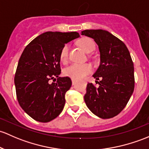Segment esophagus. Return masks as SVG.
<instances>
[{
    "instance_id": "1",
    "label": "esophagus",
    "mask_w": 149,
    "mask_h": 149,
    "mask_svg": "<svg viewBox=\"0 0 149 149\" xmlns=\"http://www.w3.org/2000/svg\"><path fill=\"white\" fill-rule=\"evenodd\" d=\"M71 80H72V84H73V85H74V84H76V79H72Z\"/></svg>"
}]
</instances>
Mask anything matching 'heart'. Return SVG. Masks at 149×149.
Returning <instances> with one entry per match:
<instances>
[{
  "mask_svg": "<svg viewBox=\"0 0 149 149\" xmlns=\"http://www.w3.org/2000/svg\"><path fill=\"white\" fill-rule=\"evenodd\" d=\"M78 44L87 54H91L95 49L94 42L90 38H82L78 41ZM68 50H69V46L67 44L62 48L60 53V58L61 61L64 62L67 60ZM91 71L92 67L90 64L73 63L64 70V74L67 76H69L72 79H79L84 78Z\"/></svg>",
  "mask_w": 149,
  "mask_h": 149,
  "instance_id": "1",
  "label": "heart"
}]
</instances>
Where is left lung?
Listing matches in <instances>:
<instances>
[{
    "instance_id": "obj_1",
    "label": "left lung",
    "mask_w": 149,
    "mask_h": 149,
    "mask_svg": "<svg viewBox=\"0 0 149 149\" xmlns=\"http://www.w3.org/2000/svg\"><path fill=\"white\" fill-rule=\"evenodd\" d=\"M81 35L94 39L101 58L93 75L98 86L88 83L84 101L99 118H113L124 109L134 92V67L131 55L124 43L109 31L85 30Z\"/></svg>"
}]
</instances>
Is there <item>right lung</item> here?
Wrapping results in <instances>:
<instances>
[{
  "label": "right lung",
  "instance_id": "obj_1",
  "mask_svg": "<svg viewBox=\"0 0 149 149\" xmlns=\"http://www.w3.org/2000/svg\"><path fill=\"white\" fill-rule=\"evenodd\" d=\"M79 36L77 32L48 31L23 50L14 83L20 106L34 120L46 123L62 112L72 82L69 77H59L60 53L65 43ZM51 79L57 81L51 84Z\"/></svg>",
  "mask_w": 149,
  "mask_h": 149
}]
</instances>
